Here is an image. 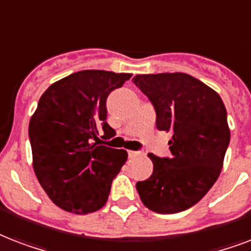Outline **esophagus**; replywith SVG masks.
<instances>
[{
  "label": "esophagus",
  "mask_w": 251,
  "mask_h": 251,
  "mask_svg": "<svg viewBox=\"0 0 251 251\" xmlns=\"http://www.w3.org/2000/svg\"><path fill=\"white\" fill-rule=\"evenodd\" d=\"M145 153L142 152V151H129V156L130 157H139L143 156Z\"/></svg>",
  "instance_id": "34e87169"
}]
</instances>
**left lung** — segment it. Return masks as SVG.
<instances>
[{"label":"left lung","mask_w":251,"mask_h":251,"mask_svg":"<svg viewBox=\"0 0 251 251\" xmlns=\"http://www.w3.org/2000/svg\"><path fill=\"white\" fill-rule=\"evenodd\" d=\"M134 83L156 110V127L172 131L171 157L149 153L153 172L137 183L142 203L157 214L181 212L207 194L222 172L230 131L222 98L185 73L142 74Z\"/></svg>","instance_id":"obj_1"}]
</instances>
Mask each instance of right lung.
<instances>
[{"label": "right lung", "mask_w": 251, "mask_h": 251, "mask_svg": "<svg viewBox=\"0 0 251 251\" xmlns=\"http://www.w3.org/2000/svg\"><path fill=\"white\" fill-rule=\"evenodd\" d=\"M131 78L127 73L82 70L41 95L29 120L32 167L41 187L62 210L86 215L108 201L127 151L99 146L114 137L106 124V98Z\"/></svg>", "instance_id": "add662e5"}]
</instances>
